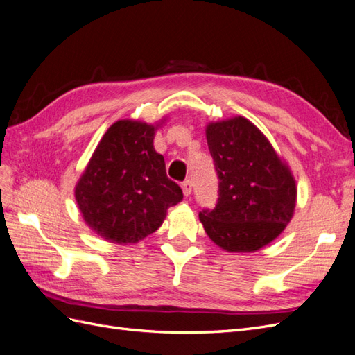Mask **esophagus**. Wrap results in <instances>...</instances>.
I'll use <instances>...</instances> for the list:
<instances>
[{
    "label": "esophagus",
    "mask_w": 355,
    "mask_h": 355,
    "mask_svg": "<svg viewBox=\"0 0 355 355\" xmlns=\"http://www.w3.org/2000/svg\"><path fill=\"white\" fill-rule=\"evenodd\" d=\"M181 189H183V193L186 196H189L190 193H192V181L190 180H184L183 183H181Z\"/></svg>",
    "instance_id": "1"
}]
</instances>
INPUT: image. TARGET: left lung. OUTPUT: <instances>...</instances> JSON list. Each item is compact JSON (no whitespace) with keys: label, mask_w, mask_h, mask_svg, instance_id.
Instances as JSON below:
<instances>
[{"label":"left lung","mask_w":355,"mask_h":355,"mask_svg":"<svg viewBox=\"0 0 355 355\" xmlns=\"http://www.w3.org/2000/svg\"><path fill=\"white\" fill-rule=\"evenodd\" d=\"M207 144L219 178L214 208L199 220L217 246L255 252L285 230L294 214L293 174L257 125L243 116L207 125Z\"/></svg>","instance_id":"1"}]
</instances>
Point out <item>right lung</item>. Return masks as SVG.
<instances>
[{
    "mask_svg": "<svg viewBox=\"0 0 355 355\" xmlns=\"http://www.w3.org/2000/svg\"><path fill=\"white\" fill-rule=\"evenodd\" d=\"M154 127L121 120L98 142L75 190L84 220L112 243H136L162 225L183 199L166 177L165 159L153 147Z\"/></svg>",
    "mask_w": 355,
    "mask_h": 355,
    "instance_id": "add662e5",
    "label": "right lung"
}]
</instances>
